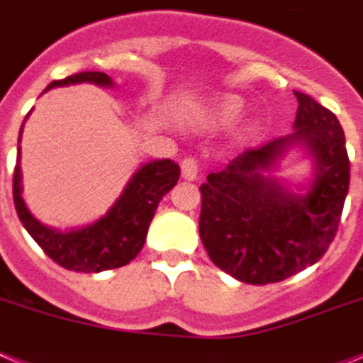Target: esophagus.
Segmentation results:
<instances>
[{"instance_id":"34e87169","label":"esophagus","mask_w":363,"mask_h":363,"mask_svg":"<svg viewBox=\"0 0 363 363\" xmlns=\"http://www.w3.org/2000/svg\"><path fill=\"white\" fill-rule=\"evenodd\" d=\"M181 172L182 177L186 179V181H196L197 173H199V162H197V158L194 157H186L181 162Z\"/></svg>"}]
</instances>
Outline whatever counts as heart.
<instances>
[{
	"instance_id": "heart-1",
	"label": "heart",
	"mask_w": 363,
	"mask_h": 363,
	"mask_svg": "<svg viewBox=\"0 0 363 363\" xmlns=\"http://www.w3.org/2000/svg\"><path fill=\"white\" fill-rule=\"evenodd\" d=\"M243 112V101L236 96H227L221 97L214 106L210 108V118L221 125H230L238 120ZM251 129V125H249Z\"/></svg>"
}]
</instances>
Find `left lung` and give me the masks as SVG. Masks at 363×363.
<instances>
[{"label": "left lung", "instance_id": "left-lung-1", "mask_svg": "<svg viewBox=\"0 0 363 363\" xmlns=\"http://www.w3.org/2000/svg\"><path fill=\"white\" fill-rule=\"evenodd\" d=\"M294 135L247 149L201 184V242L219 269L247 284L280 282L312 266L337 233L351 167L345 135L328 108L303 92ZM294 145L314 158L309 191L291 194L265 175Z\"/></svg>", "mask_w": 363, "mask_h": 363}]
</instances>
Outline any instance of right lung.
<instances>
[{"instance_id":"obj_1","label":"right lung","mask_w":363,"mask_h":363,"mask_svg":"<svg viewBox=\"0 0 363 363\" xmlns=\"http://www.w3.org/2000/svg\"><path fill=\"white\" fill-rule=\"evenodd\" d=\"M77 83H92L97 86L114 84L112 79L103 72H81L53 81L48 84L45 90ZM179 175H181V167L169 158L144 164L130 177L120 199L116 201L101 219H97L96 223L88 227L62 233L57 228L45 227L38 219L33 218L21 199L20 147H18L12 196L20 221L51 260L69 271L99 273V271L125 266L136 258V255L144 247L149 223L153 219L158 203L175 186Z\"/></svg>"}]
</instances>
